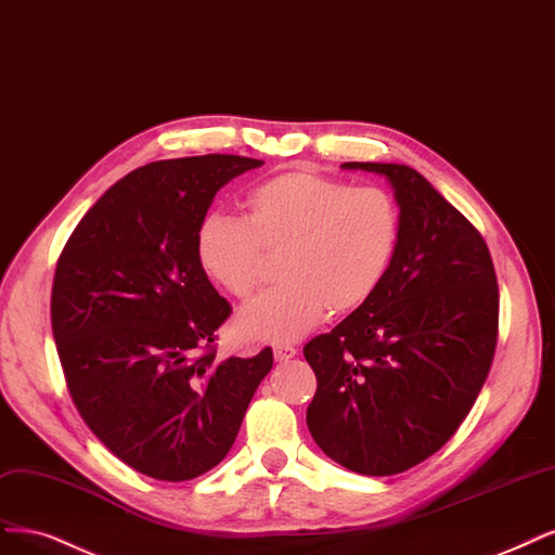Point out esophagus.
<instances>
[{
    "label": "esophagus",
    "instance_id": "34e87169",
    "mask_svg": "<svg viewBox=\"0 0 555 555\" xmlns=\"http://www.w3.org/2000/svg\"><path fill=\"white\" fill-rule=\"evenodd\" d=\"M273 356H275V360H289V358H294L296 356V347H292V344H275L273 347Z\"/></svg>",
    "mask_w": 555,
    "mask_h": 555
}]
</instances>
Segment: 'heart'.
<instances>
[{
	"label": "heart",
	"instance_id": "1",
	"mask_svg": "<svg viewBox=\"0 0 555 555\" xmlns=\"http://www.w3.org/2000/svg\"><path fill=\"white\" fill-rule=\"evenodd\" d=\"M243 220L206 218L197 232L202 269L247 300L269 278L266 255H282L273 292L238 314L241 337L292 341L326 317H347L384 284L399 247V206L384 188L294 169L255 185Z\"/></svg>",
	"mask_w": 555,
	"mask_h": 555
}]
</instances>
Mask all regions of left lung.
<instances>
[{"mask_svg":"<svg viewBox=\"0 0 555 555\" xmlns=\"http://www.w3.org/2000/svg\"><path fill=\"white\" fill-rule=\"evenodd\" d=\"M386 177L401 232L367 305L305 344L317 374L308 427L333 462L395 475L441 450L480 395L499 339V282L480 232L413 167Z\"/></svg>","mask_w":555,"mask_h":555,"instance_id":"left-lung-1","label":"left lung"}]
</instances>
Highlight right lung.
Wrapping results in <instances>:
<instances>
[{
    "label": "right lung",
    "instance_id": "1",
    "mask_svg": "<svg viewBox=\"0 0 555 555\" xmlns=\"http://www.w3.org/2000/svg\"><path fill=\"white\" fill-rule=\"evenodd\" d=\"M259 165L208 154L132 169L89 208L56 261L52 335L73 404L112 454L154 480L218 466L273 367L271 347L216 358L232 305L197 257L218 190Z\"/></svg>",
    "mask_w": 555,
    "mask_h": 555
}]
</instances>
